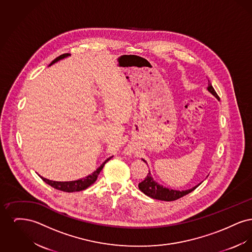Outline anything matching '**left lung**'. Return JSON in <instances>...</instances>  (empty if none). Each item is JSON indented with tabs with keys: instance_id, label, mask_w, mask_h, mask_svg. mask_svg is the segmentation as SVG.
Listing matches in <instances>:
<instances>
[{
	"instance_id": "left-lung-1",
	"label": "left lung",
	"mask_w": 252,
	"mask_h": 252,
	"mask_svg": "<svg viewBox=\"0 0 252 252\" xmlns=\"http://www.w3.org/2000/svg\"><path fill=\"white\" fill-rule=\"evenodd\" d=\"M207 90L219 100V96L217 95L214 87L212 86V83H210V81H209ZM142 159L145 163H147L144 158H142ZM201 183L197 184L196 186L192 187L189 190H185V191H177V190H173V189H168L166 187H163L162 185L158 184L157 181H155L154 179L151 177V173L149 171L145 180L140 182L138 186H139V189L149 197H152L154 199H158V200H163V201H173V200H177L180 197L188 194L189 192H192Z\"/></svg>"
}]
</instances>
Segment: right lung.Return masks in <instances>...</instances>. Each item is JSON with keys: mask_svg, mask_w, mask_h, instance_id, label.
<instances>
[{"mask_svg": "<svg viewBox=\"0 0 252 252\" xmlns=\"http://www.w3.org/2000/svg\"><path fill=\"white\" fill-rule=\"evenodd\" d=\"M71 56L70 54H63L60 57H58L57 59L53 60L49 66L53 65L54 63L60 61V60H63L67 57ZM112 157L107 158L101 165L100 167L97 168L95 171L92 174V175H89L88 177H86L84 179H80V180H72V181H54V180H47L45 178H41V180H43L44 182H46L47 184H49L50 186H52L53 188L57 189V190H60V191H63V192H79V191H82L87 189L88 187H90L92 184H94L95 182V180H97V177L99 175V173L101 172V170L104 167L105 163L108 161Z\"/></svg>", "mask_w": 252, "mask_h": 252, "instance_id": "1", "label": "right lung"}]
</instances>
